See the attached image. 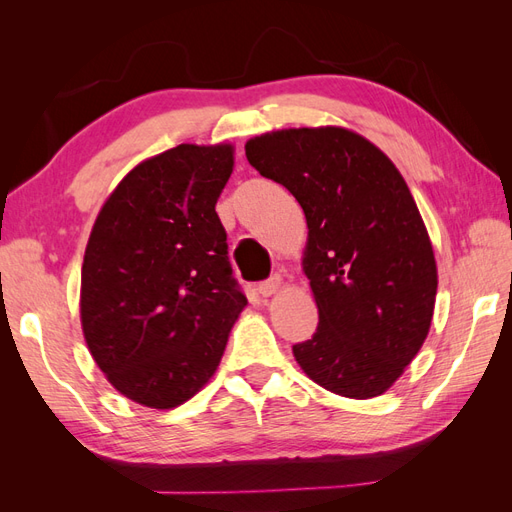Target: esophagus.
I'll list each match as a JSON object with an SVG mask.
<instances>
[{"instance_id": "34e87169", "label": "esophagus", "mask_w": 512, "mask_h": 512, "mask_svg": "<svg viewBox=\"0 0 512 512\" xmlns=\"http://www.w3.org/2000/svg\"><path fill=\"white\" fill-rule=\"evenodd\" d=\"M280 286H282L280 277H271V280L258 284V292L262 294V297H271V294H275L277 290H280Z\"/></svg>"}]
</instances>
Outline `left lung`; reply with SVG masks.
Masks as SVG:
<instances>
[{"mask_svg":"<svg viewBox=\"0 0 512 512\" xmlns=\"http://www.w3.org/2000/svg\"><path fill=\"white\" fill-rule=\"evenodd\" d=\"M245 156L299 200L307 220L301 265L320 322L292 346L294 359L335 395L386 393L427 339L438 290L408 183L384 151L339 126L260 134Z\"/></svg>","mask_w":512,"mask_h":512,"instance_id":"left-lung-1","label":"left lung"}]
</instances>
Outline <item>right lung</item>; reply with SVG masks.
<instances>
[{
  "mask_svg": "<svg viewBox=\"0 0 512 512\" xmlns=\"http://www.w3.org/2000/svg\"><path fill=\"white\" fill-rule=\"evenodd\" d=\"M235 147L183 143L136 164L106 198L81 269V327L106 380L170 410L218 369L247 305L215 205Z\"/></svg>",
  "mask_w": 512,
  "mask_h": 512,
  "instance_id": "add662e5",
  "label": "right lung"
}]
</instances>
